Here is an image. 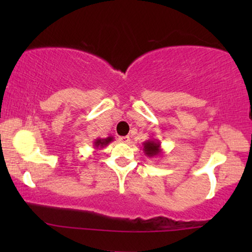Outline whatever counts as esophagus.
<instances>
[{"mask_svg":"<svg viewBox=\"0 0 252 252\" xmlns=\"http://www.w3.org/2000/svg\"><path fill=\"white\" fill-rule=\"evenodd\" d=\"M119 141H120V142H123V143H129L130 142V137L128 135L120 136L119 137Z\"/></svg>","mask_w":252,"mask_h":252,"instance_id":"1","label":"esophagus"}]
</instances>
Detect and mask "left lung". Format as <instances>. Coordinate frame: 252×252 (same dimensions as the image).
<instances>
[{
    "label": "left lung",
    "instance_id": "obj_1",
    "mask_svg": "<svg viewBox=\"0 0 252 252\" xmlns=\"http://www.w3.org/2000/svg\"><path fill=\"white\" fill-rule=\"evenodd\" d=\"M143 146V153L147 157L149 158H156L161 156V148H160V142L157 139H151L147 140L146 142L142 143Z\"/></svg>",
    "mask_w": 252,
    "mask_h": 252
}]
</instances>
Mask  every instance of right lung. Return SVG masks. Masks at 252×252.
Segmentation results:
<instances>
[{"instance_id": "add662e5", "label": "right lung", "mask_w": 252, "mask_h": 252, "mask_svg": "<svg viewBox=\"0 0 252 252\" xmlns=\"http://www.w3.org/2000/svg\"><path fill=\"white\" fill-rule=\"evenodd\" d=\"M113 141V136H109V137H105V139H96L94 141V143H93V146H94V148L96 150H99L102 149V148H104L108 146L109 143H111Z\"/></svg>"}]
</instances>
